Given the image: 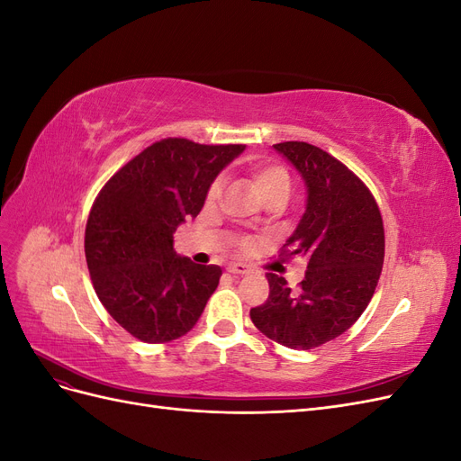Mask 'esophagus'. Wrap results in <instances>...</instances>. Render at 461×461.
I'll list each match as a JSON object with an SVG mask.
<instances>
[{"mask_svg":"<svg viewBox=\"0 0 461 461\" xmlns=\"http://www.w3.org/2000/svg\"><path fill=\"white\" fill-rule=\"evenodd\" d=\"M227 271L232 273V275H248L249 271H252V267H249V265H246V263H229Z\"/></svg>","mask_w":461,"mask_h":461,"instance_id":"34e87169","label":"esophagus"}]
</instances>
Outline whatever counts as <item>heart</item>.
Segmentation results:
<instances>
[{
	"instance_id": "b5f03b06",
	"label": "heart",
	"mask_w": 461,
	"mask_h": 461,
	"mask_svg": "<svg viewBox=\"0 0 461 461\" xmlns=\"http://www.w3.org/2000/svg\"><path fill=\"white\" fill-rule=\"evenodd\" d=\"M248 173L249 178H252L254 186L258 188V192L261 194V198L265 200V203H285L288 200V194H290V175L285 169L283 165H276V163H267V161H258L252 163L248 167ZM221 190H222V183L217 178L212 183L207 190V203H215L221 196ZM239 246L240 249H249L254 246V239H249V236H242L239 239Z\"/></svg>"
}]
</instances>
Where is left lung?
<instances>
[{
	"label": "left lung",
	"instance_id": "8db88e82",
	"mask_svg": "<svg viewBox=\"0 0 461 461\" xmlns=\"http://www.w3.org/2000/svg\"><path fill=\"white\" fill-rule=\"evenodd\" d=\"M302 175L308 202L283 258L303 256L298 290L267 273L269 298L249 310L265 337L312 350L340 337L366 312L384 261V227L373 194L344 163L308 142L273 146Z\"/></svg>",
	"mask_w": 461,
	"mask_h": 461
}]
</instances>
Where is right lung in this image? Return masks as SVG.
I'll list each match as a JSON object with an SVG mask.
<instances>
[{
    "mask_svg": "<svg viewBox=\"0 0 461 461\" xmlns=\"http://www.w3.org/2000/svg\"><path fill=\"white\" fill-rule=\"evenodd\" d=\"M242 144L205 146L165 138L111 176L90 209L85 254L107 313L148 344L186 334L222 275L173 249V234L203 207L215 176Z\"/></svg>",
    "mask_w": 461,
    "mask_h": 461,
    "instance_id": "1",
    "label": "right lung"
}]
</instances>
